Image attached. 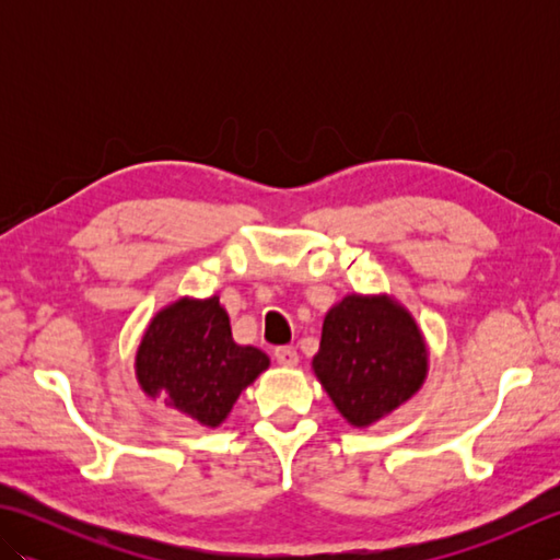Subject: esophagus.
Segmentation results:
<instances>
[{
	"label": "esophagus",
	"mask_w": 560,
	"mask_h": 560,
	"mask_svg": "<svg viewBox=\"0 0 560 560\" xmlns=\"http://www.w3.org/2000/svg\"><path fill=\"white\" fill-rule=\"evenodd\" d=\"M273 359H277V363L283 368H295L299 365V351L293 347H279L273 349Z\"/></svg>",
	"instance_id": "obj_1"
}]
</instances>
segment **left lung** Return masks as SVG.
I'll return each mask as SVG.
<instances>
[{
	"label": "left lung",
	"instance_id": "8db88e82",
	"mask_svg": "<svg viewBox=\"0 0 560 560\" xmlns=\"http://www.w3.org/2000/svg\"><path fill=\"white\" fill-rule=\"evenodd\" d=\"M431 351L407 305L389 293H347L323 323L313 373L353 428L385 419L419 392Z\"/></svg>",
	"mask_w": 560,
	"mask_h": 560
}]
</instances>
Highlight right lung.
Instances as JSON below:
<instances>
[{
	"mask_svg": "<svg viewBox=\"0 0 560 560\" xmlns=\"http://www.w3.org/2000/svg\"><path fill=\"white\" fill-rule=\"evenodd\" d=\"M267 368L265 351L233 341L219 295H183L163 305L149 319L135 355L141 392L209 431L229 419L241 392Z\"/></svg>",
	"mask_w": 560,
	"mask_h": 560,
	"instance_id": "obj_1",
	"label": "right lung"
}]
</instances>
